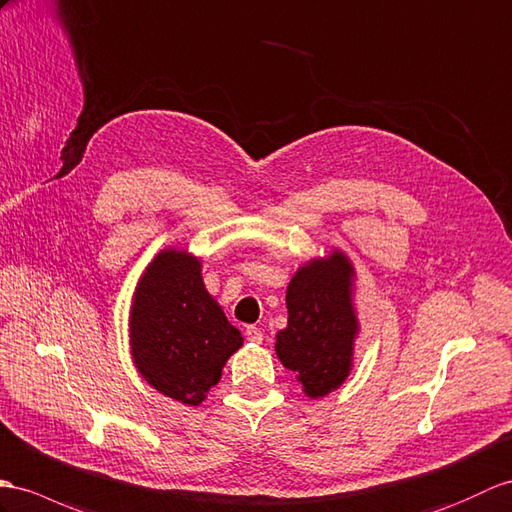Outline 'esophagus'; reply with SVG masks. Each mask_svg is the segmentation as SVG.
Returning <instances> with one entry per match:
<instances>
[{
    "label": "esophagus",
    "instance_id": "1",
    "mask_svg": "<svg viewBox=\"0 0 512 512\" xmlns=\"http://www.w3.org/2000/svg\"><path fill=\"white\" fill-rule=\"evenodd\" d=\"M246 338L248 340H251V342H261V340H264V334H261V329L259 327H255V325H248L246 327Z\"/></svg>",
    "mask_w": 512,
    "mask_h": 512
}]
</instances>
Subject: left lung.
I'll return each mask as SVG.
<instances>
[{
	"instance_id": "8db88e82",
	"label": "left lung",
	"mask_w": 512,
	"mask_h": 512,
	"mask_svg": "<svg viewBox=\"0 0 512 512\" xmlns=\"http://www.w3.org/2000/svg\"><path fill=\"white\" fill-rule=\"evenodd\" d=\"M351 275L349 259L334 253L301 268L288 285V327L277 334L275 349L307 397L329 395L351 371L358 331Z\"/></svg>"
}]
</instances>
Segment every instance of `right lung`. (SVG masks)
<instances>
[{"instance_id":"right-lung-1","label":"right lung","mask_w":512,"mask_h":512,"mask_svg":"<svg viewBox=\"0 0 512 512\" xmlns=\"http://www.w3.org/2000/svg\"><path fill=\"white\" fill-rule=\"evenodd\" d=\"M242 342L205 290L196 257L181 251L154 257L130 314L133 360L150 386L185 406H198Z\"/></svg>"}]
</instances>
